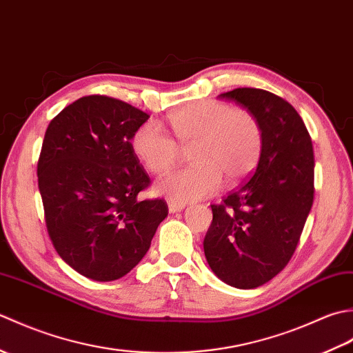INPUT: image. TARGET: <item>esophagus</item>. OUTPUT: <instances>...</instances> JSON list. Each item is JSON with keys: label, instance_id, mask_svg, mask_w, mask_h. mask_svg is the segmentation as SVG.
I'll return each instance as SVG.
<instances>
[{"label": "esophagus", "instance_id": "obj_1", "mask_svg": "<svg viewBox=\"0 0 353 353\" xmlns=\"http://www.w3.org/2000/svg\"><path fill=\"white\" fill-rule=\"evenodd\" d=\"M185 206H186L185 203H179V201H174V200H168V211H170L171 214L182 211V209H183Z\"/></svg>", "mask_w": 353, "mask_h": 353}]
</instances>
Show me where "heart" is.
Here are the masks:
<instances>
[{
  "mask_svg": "<svg viewBox=\"0 0 353 353\" xmlns=\"http://www.w3.org/2000/svg\"><path fill=\"white\" fill-rule=\"evenodd\" d=\"M168 124L179 145L191 148L194 163L157 185V194L168 200L186 203L208 197L223 181L228 186L239 185L258 167L264 130L249 109L199 100L171 112ZM176 141L157 124L145 123L133 133L132 150L150 172L163 176L179 161Z\"/></svg>",
  "mask_w": 353,
  "mask_h": 353,
  "instance_id": "heart-1",
  "label": "heart"
}]
</instances>
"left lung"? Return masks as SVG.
I'll return each instance as SVG.
<instances>
[{"instance_id":"1","label":"left lung","mask_w":353,"mask_h":353,"mask_svg":"<svg viewBox=\"0 0 353 353\" xmlns=\"http://www.w3.org/2000/svg\"><path fill=\"white\" fill-rule=\"evenodd\" d=\"M219 97L258 117L264 147L249 181L211 205L203 249L223 282L250 290L282 272L301 239L314 200L312 142L301 115L281 97L256 88Z\"/></svg>"}]
</instances>
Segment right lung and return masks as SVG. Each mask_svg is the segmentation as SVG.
<instances>
[{
    "mask_svg": "<svg viewBox=\"0 0 353 353\" xmlns=\"http://www.w3.org/2000/svg\"><path fill=\"white\" fill-rule=\"evenodd\" d=\"M150 115L104 95L81 97L50 123L37 162L48 235L92 281L125 276L150 249L167 201L139 200L150 177L132 137Z\"/></svg>",
    "mask_w": 353,
    "mask_h": 353,
    "instance_id": "1",
    "label": "right lung"
}]
</instances>
